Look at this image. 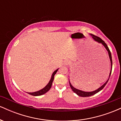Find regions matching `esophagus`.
I'll use <instances>...</instances> for the list:
<instances>
[{
    "label": "esophagus",
    "instance_id": "obj_1",
    "mask_svg": "<svg viewBox=\"0 0 121 121\" xmlns=\"http://www.w3.org/2000/svg\"><path fill=\"white\" fill-rule=\"evenodd\" d=\"M69 64H70V62L68 61H65V62H64V64L65 65H68Z\"/></svg>",
    "mask_w": 121,
    "mask_h": 121
}]
</instances>
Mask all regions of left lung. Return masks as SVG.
<instances>
[{
	"mask_svg": "<svg viewBox=\"0 0 121 121\" xmlns=\"http://www.w3.org/2000/svg\"><path fill=\"white\" fill-rule=\"evenodd\" d=\"M91 35L92 36L93 39L95 40V41H97V42L99 43H101V44H102V45H104V47H105V48H106V49L107 50V51L108 52V54H109V58H110V62H111V70H110V74H109V78H108V80H107L106 82L103 85H102L100 87H99L98 89H97V90H95V91H80V90H78L77 89L75 88L72 85L71 83L70 82V81L69 80V85H70V86L71 87V89H72V91H73L75 93H76L77 94V95H79V96L80 97H89V96H91V95H94V94H96L97 93L99 92V91H101V90L102 89L104 88V87L105 86V85H106L107 83H108V81H109V79L110 78V76L111 75V73H112V54H111V52L110 51V50L109 49V48H108V45H106V43H105V41H104V40H102L100 37H98V36H96L94 35L93 34H91Z\"/></svg>",
	"mask_w": 121,
	"mask_h": 121,
	"instance_id": "left-lung-1",
	"label": "left lung"
}]
</instances>
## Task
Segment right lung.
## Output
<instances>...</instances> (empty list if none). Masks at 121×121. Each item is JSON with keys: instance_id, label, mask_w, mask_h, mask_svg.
<instances>
[{"instance_id": "right-lung-1", "label": "right lung", "mask_w": 121, "mask_h": 121, "mask_svg": "<svg viewBox=\"0 0 121 121\" xmlns=\"http://www.w3.org/2000/svg\"><path fill=\"white\" fill-rule=\"evenodd\" d=\"M59 70V69H57V70H55V72L53 73V74L51 76V78L50 80V81L49 82L48 84L45 86L44 88L40 90V91H35V92H32V93H28L29 94H30L32 95H34V96H39V95H41L43 94L46 93L47 91H49V89H51V86H52V82L54 80V76H55V74L56 73V72H57V70Z\"/></svg>"}]
</instances>
